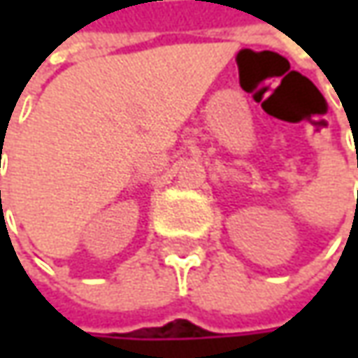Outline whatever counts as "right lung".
I'll return each instance as SVG.
<instances>
[{
  "mask_svg": "<svg viewBox=\"0 0 358 358\" xmlns=\"http://www.w3.org/2000/svg\"><path fill=\"white\" fill-rule=\"evenodd\" d=\"M0 157H1V153H0ZM0 207H1V191H0Z\"/></svg>",
  "mask_w": 358,
  "mask_h": 358,
  "instance_id": "add662e5",
  "label": "right lung"
}]
</instances>
